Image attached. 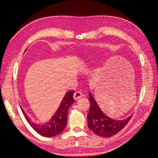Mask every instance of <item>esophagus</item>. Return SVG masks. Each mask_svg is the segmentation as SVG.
Segmentation results:
<instances>
[{"mask_svg": "<svg viewBox=\"0 0 158 158\" xmlns=\"http://www.w3.org/2000/svg\"><path fill=\"white\" fill-rule=\"evenodd\" d=\"M83 96V94L81 92H80L79 91H77L75 93H74L73 95V98L75 100H77L79 98H81V97Z\"/></svg>", "mask_w": 158, "mask_h": 158, "instance_id": "esophagus-1", "label": "esophagus"}]
</instances>
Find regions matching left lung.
<instances>
[{
    "label": "left lung",
    "mask_w": 158,
    "mask_h": 158,
    "mask_svg": "<svg viewBox=\"0 0 158 158\" xmlns=\"http://www.w3.org/2000/svg\"><path fill=\"white\" fill-rule=\"evenodd\" d=\"M90 102L89 112L88 115L89 128L96 135L102 137H110L122 130L129 122L132 115L123 120L110 118L100 109L91 92L89 93Z\"/></svg>",
    "instance_id": "1"
}]
</instances>
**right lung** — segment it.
Segmentation results:
<instances>
[{"instance_id":"right-lung-1","label":"right lung","mask_w":158,"mask_h":158,"mask_svg":"<svg viewBox=\"0 0 158 158\" xmlns=\"http://www.w3.org/2000/svg\"><path fill=\"white\" fill-rule=\"evenodd\" d=\"M74 91H69L64 96L59 108L50 120L45 123H36L30 118L21 107L22 113L28 123L40 135L52 137L59 135L65 128L67 123L68 110L75 102L73 99Z\"/></svg>"}]
</instances>
